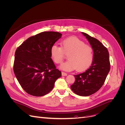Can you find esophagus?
Wrapping results in <instances>:
<instances>
[{
    "instance_id": "obj_1",
    "label": "esophagus",
    "mask_w": 125,
    "mask_h": 125,
    "mask_svg": "<svg viewBox=\"0 0 125 125\" xmlns=\"http://www.w3.org/2000/svg\"><path fill=\"white\" fill-rule=\"evenodd\" d=\"M62 76H66V75H67V73H65V72H62Z\"/></svg>"
}]
</instances>
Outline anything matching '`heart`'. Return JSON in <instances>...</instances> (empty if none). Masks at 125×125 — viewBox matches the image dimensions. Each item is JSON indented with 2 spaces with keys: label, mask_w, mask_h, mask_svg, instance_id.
Here are the masks:
<instances>
[{
  "label": "heart",
  "mask_w": 125,
  "mask_h": 125,
  "mask_svg": "<svg viewBox=\"0 0 125 125\" xmlns=\"http://www.w3.org/2000/svg\"><path fill=\"white\" fill-rule=\"evenodd\" d=\"M51 54L54 61L57 64L62 63L66 55H68L69 60L60 66L62 69L67 71L75 69L79 71L86 69L92 64L94 57L93 47L74 36L63 40L61 47L56 44L52 45Z\"/></svg>",
  "instance_id": "1"
}]
</instances>
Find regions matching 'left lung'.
<instances>
[{"mask_svg":"<svg viewBox=\"0 0 125 125\" xmlns=\"http://www.w3.org/2000/svg\"><path fill=\"white\" fill-rule=\"evenodd\" d=\"M93 48L91 66L84 73L74 75L75 81L71 89L78 95L87 96L96 92L104 83L110 70L109 52L101 42L86 33L82 32Z\"/></svg>","mask_w":125,"mask_h":125,"instance_id":"left-lung-1","label":"left lung"}]
</instances>
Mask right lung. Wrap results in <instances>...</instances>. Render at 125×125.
Returning <instances> with one entry per match:
<instances>
[{"instance_id":"right-lung-1","label":"right lung","mask_w":125,"mask_h":125,"mask_svg":"<svg viewBox=\"0 0 125 125\" xmlns=\"http://www.w3.org/2000/svg\"><path fill=\"white\" fill-rule=\"evenodd\" d=\"M62 35L57 32H41L30 37L17 48L14 73L22 89L30 95H46L62 76L51 54L52 46Z\"/></svg>"}]
</instances>
